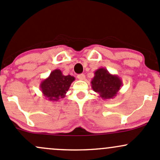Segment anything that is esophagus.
<instances>
[{
    "label": "esophagus",
    "mask_w": 160,
    "mask_h": 160,
    "mask_svg": "<svg viewBox=\"0 0 160 160\" xmlns=\"http://www.w3.org/2000/svg\"><path fill=\"white\" fill-rule=\"evenodd\" d=\"M78 78L79 80H85V75H84V74H79V75H78Z\"/></svg>",
    "instance_id": "esophagus-1"
}]
</instances>
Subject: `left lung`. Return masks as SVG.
<instances>
[{"label":"left lung","mask_w":160,"mask_h":160,"mask_svg":"<svg viewBox=\"0 0 160 160\" xmlns=\"http://www.w3.org/2000/svg\"><path fill=\"white\" fill-rule=\"evenodd\" d=\"M91 83L92 89L104 100L114 98L123 85L119 76L112 75L104 68H100L94 72Z\"/></svg>","instance_id":"obj_1"}]
</instances>
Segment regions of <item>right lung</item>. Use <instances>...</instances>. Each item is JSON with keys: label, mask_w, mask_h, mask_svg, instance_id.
<instances>
[{"label": "right lung", "mask_w": 160, "mask_h": 160, "mask_svg": "<svg viewBox=\"0 0 160 160\" xmlns=\"http://www.w3.org/2000/svg\"><path fill=\"white\" fill-rule=\"evenodd\" d=\"M72 75H64L60 69H55L46 79L41 82L40 90L46 99L59 101L66 96L70 85L75 81Z\"/></svg>", "instance_id": "obj_1"}]
</instances>
